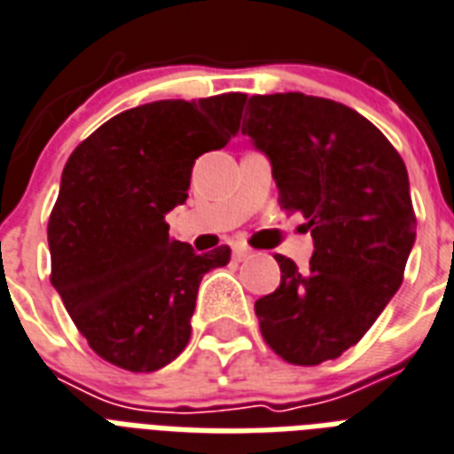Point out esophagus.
Returning <instances> with one entry per match:
<instances>
[{"label": "esophagus", "instance_id": "obj_1", "mask_svg": "<svg viewBox=\"0 0 454 454\" xmlns=\"http://www.w3.org/2000/svg\"><path fill=\"white\" fill-rule=\"evenodd\" d=\"M233 257L238 259V262H245V259L254 257V252H252L250 247H245V245H235V247H233Z\"/></svg>", "mask_w": 454, "mask_h": 454}]
</instances>
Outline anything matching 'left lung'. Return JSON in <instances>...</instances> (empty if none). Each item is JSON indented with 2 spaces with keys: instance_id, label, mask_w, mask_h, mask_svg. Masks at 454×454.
Returning <instances> with one entry per match:
<instances>
[{
  "instance_id": "obj_1",
  "label": "left lung",
  "mask_w": 454,
  "mask_h": 454,
  "mask_svg": "<svg viewBox=\"0 0 454 454\" xmlns=\"http://www.w3.org/2000/svg\"><path fill=\"white\" fill-rule=\"evenodd\" d=\"M242 133L314 238L307 273L276 254L281 286L254 302L262 335L290 364L340 357L393 300L417 238L403 157L362 114L302 92L250 97Z\"/></svg>"
}]
</instances>
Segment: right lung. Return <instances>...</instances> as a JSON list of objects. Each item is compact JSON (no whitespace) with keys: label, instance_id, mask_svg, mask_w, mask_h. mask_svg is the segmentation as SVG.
Returning a JSON list of instances; mask_svg holds the SVG:
<instances>
[{"label":"right lung","instance_id":"obj_1","mask_svg":"<svg viewBox=\"0 0 454 454\" xmlns=\"http://www.w3.org/2000/svg\"><path fill=\"white\" fill-rule=\"evenodd\" d=\"M245 102L143 104L66 161L47 228L51 286L90 348L126 372H157L185 350L202 276L231 259L228 245L195 254L164 216L188 200L195 159L238 135Z\"/></svg>","mask_w":454,"mask_h":454}]
</instances>
